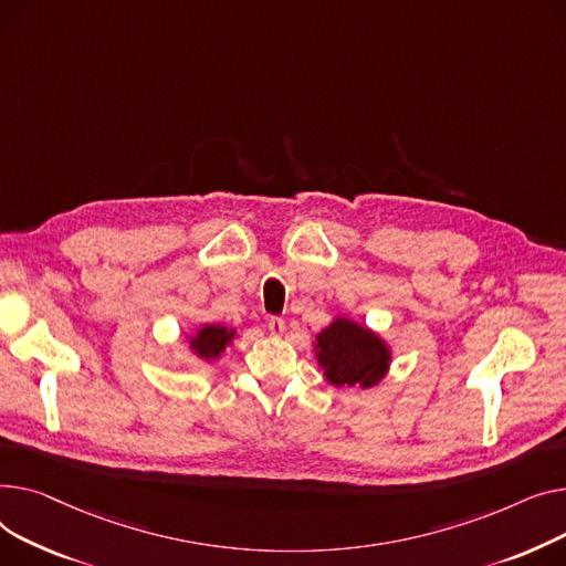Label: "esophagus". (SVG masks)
I'll list each match as a JSON object with an SVG mask.
<instances>
[{"label":"esophagus","instance_id":"1","mask_svg":"<svg viewBox=\"0 0 566 566\" xmlns=\"http://www.w3.org/2000/svg\"><path fill=\"white\" fill-rule=\"evenodd\" d=\"M268 328H270L272 336L279 338V336L285 334V322H283L281 317H270V319H268Z\"/></svg>","mask_w":566,"mask_h":566}]
</instances>
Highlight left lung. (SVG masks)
Masks as SVG:
<instances>
[{"instance_id":"8db88e82","label":"left lung","mask_w":566,"mask_h":566,"mask_svg":"<svg viewBox=\"0 0 566 566\" xmlns=\"http://www.w3.org/2000/svg\"><path fill=\"white\" fill-rule=\"evenodd\" d=\"M313 352L326 384L375 388L390 370L392 349L375 328L338 315L315 336Z\"/></svg>"}]
</instances>
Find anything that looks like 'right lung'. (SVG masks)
<instances>
[{
  "instance_id": "obj_1",
  "label": "right lung",
  "mask_w": 566,
  "mask_h": 566,
  "mask_svg": "<svg viewBox=\"0 0 566 566\" xmlns=\"http://www.w3.org/2000/svg\"><path fill=\"white\" fill-rule=\"evenodd\" d=\"M235 338H238L235 328L217 324V322H210V324L206 322L198 326L193 334L187 336V345L196 358H201L206 363H217L223 356V352L235 343Z\"/></svg>"
}]
</instances>
